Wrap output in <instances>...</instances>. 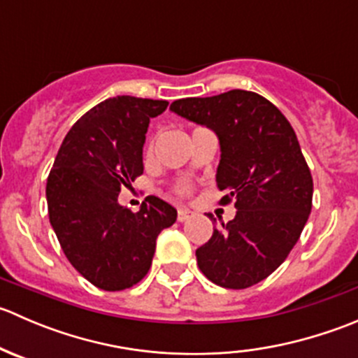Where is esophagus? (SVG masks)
<instances>
[{"label":"esophagus","instance_id":"esophagus-1","mask_svg":"<svg viewBox=\"0 0 358 358\" xmlns=\"http://www.w3.org/2000/svg\"><path fill=\"white\" fill-rule=\"evenodd\" d=\"M190 216H192V213H190L187 208L178 209V222H185V220H189Z\"/></svg>","mask_w":358,"mask_h":358}]
</instances>
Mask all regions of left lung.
Masks as SVG:
<instances>
[{"label": "left lung", "instance_id": "1", "mask_svg": "<svg viewBox=\"0 0 358 358\" xmlns=\"http://www.w3.org/2000/svg\"><path fill=\"white\" fill-rule=\"evenodd\" d=\"M169 110L216 133V185L227 192L223 204L236 201V218L213 230L196 251L197 265L216 286H255L287 258L312 211V175L294 129L246 90L175 100Z\"/></svg>", "mask_w": 358, "mask_h": 358}]
</instances>
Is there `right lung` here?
<instances>
[{
    "instance_id": "1",
    "label": "right lung",
    "mask_w": 358,
    "mask_h": 358,
    "mask_svg": "<svg viewBox=\"0 0 358 358\" xmlns=\"http://www.w3.org/2000/svg\"><path fill=\"white\" fill-rule=\"evenodd\" d=\"M166 100L114 96L90 109L69 129L46 182L50 223L71 265L93 286L122 291L152 265L161 230L176 209L149 196L131 213L117 202L122 187L143 173L150 117Z\"/></svg>"
}]
</instances>
